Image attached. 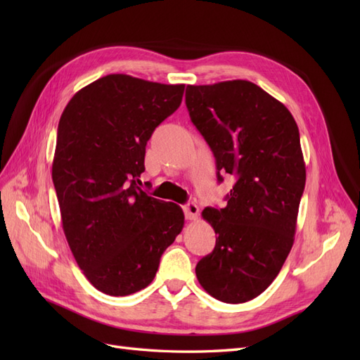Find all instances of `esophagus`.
<instances>
[{
    "label": "esophagus",
    "mask_w": 360,
    "mask_h": 360,
    "mask_svg": "<svg viewBox=\"0 0 360 360\" xmlns=\"http://www.w3.org/2000/svg\"><path fill=\"white\" fill-rule=\"evenodd\" d=\"M183 212H184V216H186V219L189 221H195L200 214V209L198 205L195 202H186L183 205Z\"/></svg>",
    "instance_id": "1"
}]
</instances>
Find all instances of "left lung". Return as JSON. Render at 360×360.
Wrapping results in <instances>:
<instances>
[{
    "label": "left lung",
    "instance_id": "8db88e82",
    "mask_svg": "<svg viewBox=\"0 0 360 360\" xmlns=\"http://www.w3.org/2000/svg\"><path fill=\"white\" fill-rule=\"evenodd\" d=\"M186 106L213 151L217 180L236 177L224 209L201 213L216 246L195 274L212 297L245 303L274 282L294 243L307 181L299 129L284 103L245 79L188 85Z\"/></svg>",
    "mask_w": 360,
    "mask_h": 360
}]
</instances>
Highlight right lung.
Listing matches in <instances>:
<instances>
[{"label":"right lung","mask_w":360,"mask_h":360,"mask_svg":"<svg viewBox=\"0 0 360 360\" xmlns=\"http://www.w3.org/2000/svg\"><path fill=\"white\" fill-rule=\"evenodd\" d=\"M184 84L114 73L89 84L64 108L52 181L64 236L91 285L129 296L155 279L184 214L138 188L146 146L181 103Z\"/></svg>","instance_id":"obj_1"}]
</instances>
